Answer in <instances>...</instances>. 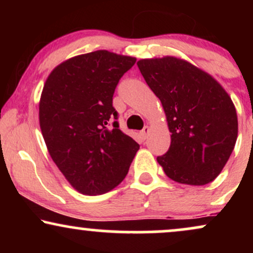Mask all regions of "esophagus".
Instances as JSON below:
<instances>
[{
	"label": "esophagus",
	"mask_w": 253,
	"mask_h": 253,
	"mask_svg": "<svg viewBox=\"0 0 253 253\" xmlns=\"http://www.w3.org/2000/svg\"><path fill=\"white\" fill-rule=\"evenodd\" d=\"M149 132H150V127L149 126H145L143 130L140 132V134H141V136H143L144 140L147 138V135H149Z\"/></svg>",
	"instance_id": "obj_1"
}]
</instances>
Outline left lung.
Masks as SVG:
<instances>
[{"label":"left lung","instance_id":"left-lung-1","mask_svg":"<svg viewBox=\"0 0 253 253\" xmlns=\"http://www.w3.org/2000/svg\"><path fill=\"white\" fill-rule=\"evenodd\" d=\"M147 85L161 100L171 132L157 157L173 181L205 185L221 172L236 145L238 119L225 89L211 75L175 57L139 60Z\"/></svg>","mask_w":253,"mask_h":253}]
</instances>
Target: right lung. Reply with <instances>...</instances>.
Segmentation results:
<instances>
[{
  "mask_svg": "<svg viewBox=\"0 0 253 253\" xmlns=\"http://www.w3.org/2000/svg\"><path fill=\"white\" fill-rule=\"evenodd\" d=\"M135 58L106 50L58 65L43 85L40 128L51 158L69 183L100 195L124 181L139 144L119 129L113 95Z\"/></svg>",
  "mask_w": 253,
  "mask_h": 253,
  "instance_id": "1",
  "label": "right lung"
}]
</instances>
